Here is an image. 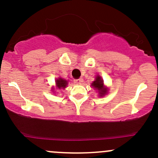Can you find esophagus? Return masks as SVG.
I'll return each instance as SVG.
<instances>
[{"instance_id":"1","label":"esophagus","mask_w":158,"mask_h":158,"mask_svg":"<svg viewBox=\"0 0 158 158\" xmlns=\"http://www.w3.org/2000/svg\"><path fill=\"white\" fill-rule=\"evenodd\" d=\"M82 82H83V79H82V78H80V79H76V80H75V83H77V84L82 83Z\"/></svg>"}]
</instances>
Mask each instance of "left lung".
I'll use <instances>...</instances> for the list:
<instances>
[{"instance_id":"8db88e82","label":"left lung","mask_w":158,"mask_h":158,"mask_svg":"<svg viewBox=\"0 0 158 158\" xmlns=\"http://www.w3.org/2000/svg\"><path fill=\"white\" fill-rule=\"evenodd\" d=\"M91 85H92L94 89H95L98 91V95H99L100 97H102L104 96V95H106V94L108 93V91H109L107 87L105 86L103 79H102L101 76H96L95 80L94 81V82H92Z\"/></svg>"}]
</instances>
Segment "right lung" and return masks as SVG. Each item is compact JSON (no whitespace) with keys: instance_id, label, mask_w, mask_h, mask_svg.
<instances>
[{"instance_id":"1","label":"right lung","mask_w":158,"mask_h":158,"mask_svg":"<svg viewBox=\"0 0 158 158\" xmlns=\"http://www.w3.org/2000/svg\"><path fill=\"white\" fill-rule=\"evenodd\" d=\"M68 84V81H66V79H63L62 78H58V79L56 80V86L58 89H65L66 87ZM52 89H53L52 91H54V89L52 88Z\"/></svg>"}]
</instances>
